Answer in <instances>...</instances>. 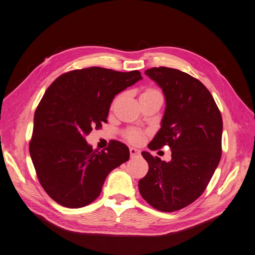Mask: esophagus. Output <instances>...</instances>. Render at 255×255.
Here are the masks:
<instances>
[{
    "mask_svg": "<svg viewBox=\"0 0 255 255\" xmlns=\"http://www.w3.org/2000/svg\"><path fill=\"white\" fill-rule=\"evenodd\" d=\"M129 152H130V156H131V157H135L137 155H140V150L134 148V147H130Z\"/></svg>",
    "mask_w": 255,
    "mask_h": 255,
    "instance_id": "esophagus-1",
    "label": "esophagus"
}]
</instances>
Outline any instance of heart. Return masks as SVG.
Returning a JSON list of instances; mask_svg holds the SVG:
<instances>
[{
	"instance_id": "1",
	"label": "heart",
	"mask_w": 255,
	"mask_h": 255,
	"mask_svg": "<svg viewBox=\"0 0 255 255\" xmlns=\"http://www.w3.org/2000/svg\"><path fill=\"white\" fill-rule=\"evenodd\" d=\"M155 92H158V91L155 89H147L143 94L155 93ZM125 139L131 144H140L143 141V133L139 131V130L130 129L125 132Z\"/></svg>"
}]
</instances>
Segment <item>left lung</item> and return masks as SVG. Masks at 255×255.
<instances>
[{"label": "left lung", "mask_w": 255, "mask_h": 255, "mask_svg": "<svg viewBox=\"0 0 255 255\" xmlns=\"http://www.w3.org/2000/svg\"><path fill=\"white\" fill-rule=\"evenodd\" d=\"M161 87L166 108L152 150H172L170 162L143 151L148 172L139 180L142 198L160 212L190 205L204 192L222 154V116L212 94L198 79L168 67L145 70Z\"/></svg>", "instance_id": "obj_1"}]
</instances>
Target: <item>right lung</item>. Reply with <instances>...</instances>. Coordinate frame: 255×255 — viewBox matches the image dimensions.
<instances>
[{"instance_id": "right-lung-1", "label": "right lung", "mask_w": 255, "mask_h": 255, "mask_svg": "<svg viewBox=\"0 0 255 255\" xmlns=\"http://www.w3.org/2000/svg\"><path fill=\"white\" fill-rule=\"evenodd\" d=\"M141 79L139 70L76 69L60 76L43 94L28 147L41 187L60 205L91 204L109 173L129 159L124 143L112 140L99 151L86 143L85 136L108 122L115 95Z\"/></svg>"}]
</instances>
